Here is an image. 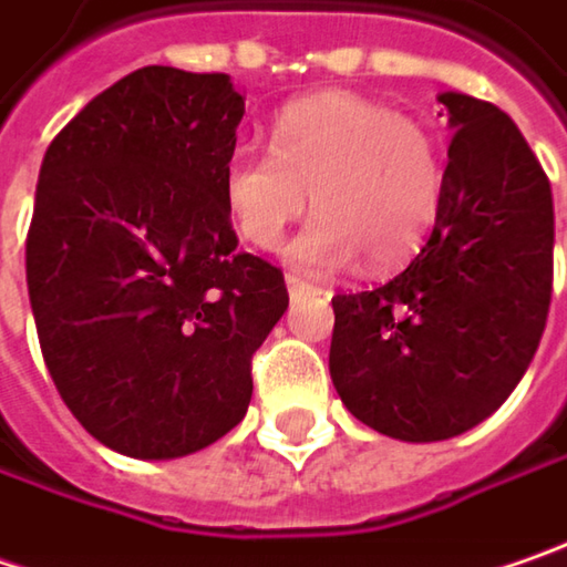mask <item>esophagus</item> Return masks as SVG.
I'll return each instance as SVG.
<instances>
[{"label": "esophagus", "instance_id": "34e87169", "mask_svg": "<svg viewBox=\"0 0 567 567\" xmlns=\"http://www.w3.org/2000/svg\"><path fill=\"white\" fill-rule=\"evenodd\" d=\"M285 285H288V291H291V295H295V291H305V288H313V285L305 282V279H298L295 272H288V276H285Z\"/></svg>", "mask_w": 567, "mask_h": 567}]
</instances>
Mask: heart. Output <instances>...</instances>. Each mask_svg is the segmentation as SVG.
Segmentation results:
<instances>
[{
  "mask_svg": "<svg viewBox=\"0 0 567 567\" xmlns=\"http://www.w3.org/2000/svg\"><path fill=\"white\" fill-rule=\"evenodd\" d=\"M221 189L254 247H276L310 193L317 215L288 244L291 262L327 269L361 254L371 269H393L434 228L444 167L422 123L361 94L320 91L276 116L269 152H235Z\"/></svg>",
  "mask_w": 567,
  "mask_h": 567,
  "instance_id": "1",
  "label": "heart"
}]
</instances>
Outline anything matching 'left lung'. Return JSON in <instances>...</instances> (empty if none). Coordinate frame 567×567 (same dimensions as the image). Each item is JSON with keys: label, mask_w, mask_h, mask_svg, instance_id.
I'll use <instances>...</instances> for the list:
<instances>
[{"label": "left lung", "mask_w": 567, "mask_h": 567, "mask_svg": "<svg viewBox=\"0 0 567 567\" xmlns=\"http://www.w3.org/2000/svg\"><path fill=\"white\" fill-rule=\"evenodd\" d=\"M454 130L429 244L374 291L332 298L330 374L368 429L447 441L511 396L546 330L555 212L514 120L444 91Z\"/></svg>", "instance_id": "left-lung-1"}]
</instances>
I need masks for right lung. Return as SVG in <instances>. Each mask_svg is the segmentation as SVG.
Instances as JSON below:
<instances>
[{"label":"right lung","instance_id":"right-lung-1","mask_svg":"<svg viewBox=\"0 0 567 567\" xmlns=\"http://www.w3.org/2000/svg\"><path fill=\"white\" fill-rule=\"evenodd\" d=\"M240 116L231 75L145 65L40 164L24 247L40 352L62 403L116 454L174 460L225 437L288 308L282 269L237 250L225 206Z\"/></svg>","mask_w":567,"mask_h":567}]
</instances>
